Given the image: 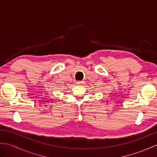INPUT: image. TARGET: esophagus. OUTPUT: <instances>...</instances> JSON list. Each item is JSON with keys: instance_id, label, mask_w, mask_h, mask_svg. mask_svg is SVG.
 <instances>
[{"instance_id": "esophagus-1", "label": "esophagus", "mask_w": 157, "mask_h": 157, "mask_svg": "<svg viewBox=\"0 0 157 157\" xmlns=\"http://www.w3.org/2000/svg\"><path fill=\"white\" fill-rule=\"evenodd\" d=\"M83 84V82H81V81H78L76 82V84L77 85H82Z\"/></svg>"}]
</instances>
